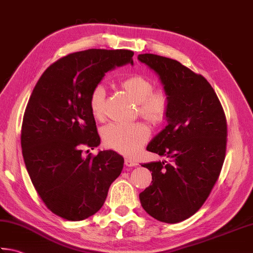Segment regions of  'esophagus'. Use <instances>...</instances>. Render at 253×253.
Listing matches in <instances>:
<instances>
[{
    "label": "esophagus",
    "instance_id": "34e87169",
    "mask_svg": "<svg viewBox=\"0 0 253 253\" xmlns=\"http://www.w3.org/2000/svg\"><path fill=\"white\" fill-rule=\"evenodd\" d=\"M125 164L126 166H128V168H132V166H136L137 165V162L135 160H132V159H126Z\"/></svg>",
    "mask_w": 253,
    "mask_h": 253
}]
</instances>
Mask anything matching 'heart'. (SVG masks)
I'll list each match as a JSON object with an SVG mask.
<instances>
[{
  "mask_svg": "<svg viewBox=\"0 0 253 253\" xmlns=\"http://www.w3.org/2000/svg\"><path fill=\"white\" fill-rule=\"evenodd\" d=\"M135 103L139 104V112L142 117L153 123L165 120L169 112V99L163 89L153 90V84L145 77L133 75L121 83ZM106 89L98 84L90 93V110L96 119H102L104 114ZM150 137V128L145 123L136 122L131 125L111 123L103 127L102 139L106 146L125 155H135Z\"/></svg>",
  "mask_w": 253,
  "mask_h": 253,
  "instance_id": "heart-1",
  "label": "heart"
}]
</instances>
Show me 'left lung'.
Segmentation results:
<instances>
[{
  "mask_svg": "<svg viewBox=\"0 0 253 253\" xmlns=\"http://www.w3.org/2000/svg\"><path fill=\"white\" fill-rule=\"evenodd\" d=\"M137 59L159 76L169 99L168 126L146 147L169 161L142 165L153 180L140 202L157 220L180 222L198 211L219 177L226 155V117L202 75L168 57L141 54Z\"/></svg>",
  "mask_w": 253,
  "mask_h": 253,
  "instance_id": "1",
  "label": "left lung"
}]
</instances>
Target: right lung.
I'll return each instance as SVG.
<instances>
[{"instance_id": "obj_1", "label": "right lung", "mask_w": 253, "mask_h": 253, "mask_svg": "<svg viewBox=\"0 0 253 253\" xmlns=\"http://www.w3.org/2000/svg\"><path fill=\"white\" fill-rule=\"evenodd\" d=\"M133 51L88 49L50 65L33 89L23 118L21 144L31 180L55 215L79 221L96 213L125 160L112 150L83 156L100 136L90 93L116 67L133 65Z\"/></svg>"}]
</instances>
